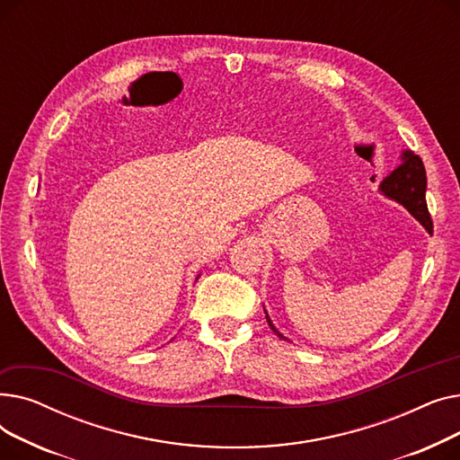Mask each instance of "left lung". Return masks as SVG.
<instances>
[{"label":"left lung","instance_id":"1","mask_svg":"<svg viewBox=\"0 0 460 460\" xmlns=\"http://www.w3.org/2000/svg\"><path fill=\"white\" fill-rule=\"evenodd\" d=\"M380 190L388 198L404 205L408 208V212L412 214L429 233H432V217H430V212H429L427 201H425L427 173H425V165L418 155L406 151L402 155V164L397 169H394L392 175H388L382 181ZM267 321H269L270 328L279 337H283L274 328V324L270 323L269 317H267Z\"/></svg>","mask_w":460,"mask_h":460}]
</instances>
